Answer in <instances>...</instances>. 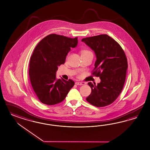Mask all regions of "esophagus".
Segmentation results:
<instances>
[{
    "label": "esophagus",
    "mask_w": 150,
    "mask_h": 150,
    "mask_svg": "<svg viewBox=\"0 0 150 150\" xmlns=\"http://www.w3.org/2000/svg\"><path fill=\"white\" fill-rule=\"evenodd\" d=\"M75 84L76 85H79V86H82V85H84L86 84L84 82H76Z\"/></svg>",
    "instance_id": "34e87169"
}]
</instances>
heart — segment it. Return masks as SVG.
I'll return each instance as SVG.
<instances>
[{"label":"heart","instance_id":"heart-1","mask_svg":"<svg viewBox=\"0 0 150 150\" xmlns=\"http://www.w3.org/2000/svg\"><path fill=\"white\" fill-rule=\"evenodd\" d=\"M81 56L82 55H88L89 54H92L91 51L89 50L88 49H83L82 50H81Z\"/></svg>","mask_w":150,"mask_h":150}]
</instances>
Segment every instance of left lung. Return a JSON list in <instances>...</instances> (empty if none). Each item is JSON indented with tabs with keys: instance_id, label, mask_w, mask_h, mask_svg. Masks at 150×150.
Segmentation results:
<instances>
[{
	"instance_id": "left-lung-1",
	"label": "left lung",
	"mask_w": 150,
	"mask_h": 150,
	"mask_svg": "<svg viewBox=\"0 0 150 150\" xmlns=\"http://www.w3.org/2000/svg\"><path fill=\"white\" fill-rule=\"evenodd\" d=\"M82 41L95 52L96 60L91 74L101 80L97 86L88 82L91 92L86 100L97 107L108 106L117 98L124 87L128 68L124 51L106 34L86 37Z\"/></svg>"
}]
</instances>
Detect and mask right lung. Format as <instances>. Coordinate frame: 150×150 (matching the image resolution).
Segmentation results:
<instances>
[{"instance_id": "obj_1", "label": "right lung", "mask_w": 150, "mask_h": 150, "mask_svg": "<svg viewBox=\"0 0 150 150\" xmlns=\"http://www.w3.org/2000/svg\"><path fill=\"white\" fill-rule=\"evenodd\" d=\"M77 43V37L51 34L35 48L30 61V80L42 103L54 105L62 102L73 87L75 83L71 79L56 80V73L58 66L64 63L70 48H75Z\"/></svg>"}]
</instances>
